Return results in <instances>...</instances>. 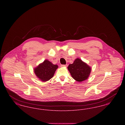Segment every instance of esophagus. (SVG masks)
I'll use <instances>...</instances> for the list:
<instances>
[{
	"mask_svg": "<svg viewBox=\"0 0 125 125\" xmlns=\"http://www.w3.org/2000/svg\"><path fill=\"white\" fill-rule=\"evenodd\" d=\"M67 65H68L67 64H66V65H61V67H67Z\"/></svg>",
	"mask_w": 125,
	"mask_h": 125,
	"instance_id": "1",
	"label": "esophagus"
}]
</instances>
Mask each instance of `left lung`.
I'll return each mask as SVG.
<instances>
[{
	"label": "left lung",
	"instance_id": "8db88e82",
	"mask_svg": "<svg viewBox=\"0 0 125 125\" xmlns=\"http://www.w3.org/2000/svg\"><path fill=\"white\" fill-rule=\"evenodd\" d=\"M67 68L72 77L78 82L87 80L91 71L89 65L79 58L75 60L72 64L68 65Z\"/></svg>",
	"mask_w": 125,
	"mask_h": 125
}]
</instances>
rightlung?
Wrapping results in <instances>:
<instances>
[{
    "mask_svg": "<svg viewBox=\"0 0 125 125\" xmlns=\"http://www.w3.org/2000/svg\"><path fill=\"white\" fill-rule=\"evenodd\" d=\"M58 68L57 65H54L46 60L34 68V71L38 78L42 82H46L53 77Z\"/></svg>",
    "mask_w": 125,
    "mask_h": 125,
    "instance_id": "obj_1",
    "label": "right lung"
}]
</instances>
